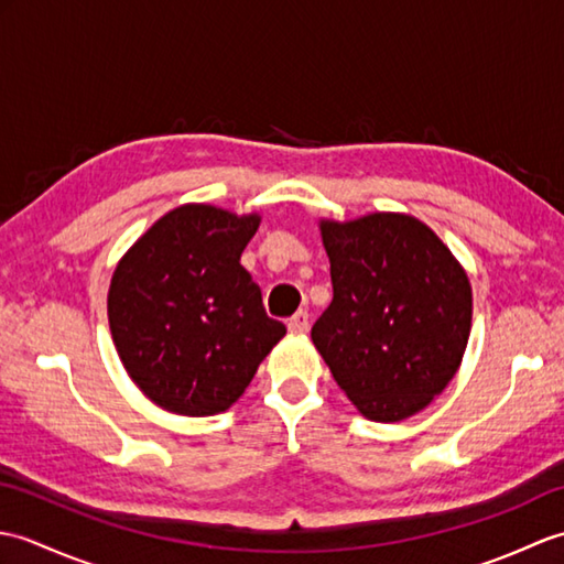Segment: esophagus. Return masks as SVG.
Segmentation results:
<instances>
[{"label":"esophagus","mask_w":564,"mask_h":564,"mask_svg":"<svg viewBox=\"0 0 564 564\" xmlns=\"http://www.w3.org/2000/svg\"><path fill=\"white\" fill-rule=\"evenodd\" d=\"M289 329L295 334H305L310 329V315L305 310H297V313L289 319Z\"/></svg>","instance_id":"esophagus-1"}]
</instances>
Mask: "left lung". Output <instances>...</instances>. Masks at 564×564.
Instances as JSON below:
<instances>
[{"label":"left lung","mask_w":564,"mask_h":564,"mask_svg":"<svg viewBox=\"0 0 564 564\" xmlns=\"http://www.w3.org/2000/svg\"><path fill=\"white\" fill-rule=\"evenodd\" d=\"M334 297L313 341L364 416L400 422L458 370L473 293L448 247L412 215L319 225Z\"/></svg>","instance_id":"left-lung-1"}]
</instances>
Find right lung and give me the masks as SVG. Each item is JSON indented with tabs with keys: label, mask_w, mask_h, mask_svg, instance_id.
I'll return each mask as SVG.
<instances>
[{
	"label": "right lung",
	"mask_w": 564,
	"mask_h": 564,
	"mask_svg": "<svg viewBox=\"0 0 564 564\" xmlns=\"http://www.w3.org/2000/svg\"><path fill=\"white\" fill-rule=\"evenodd\" d=\"M259 215L174 208L118 263L109 325L135 386L166 412H225L285 334L239 263Z\"/></svg>",
	"instance_id": "right-lung-1"
}]
</instances>
